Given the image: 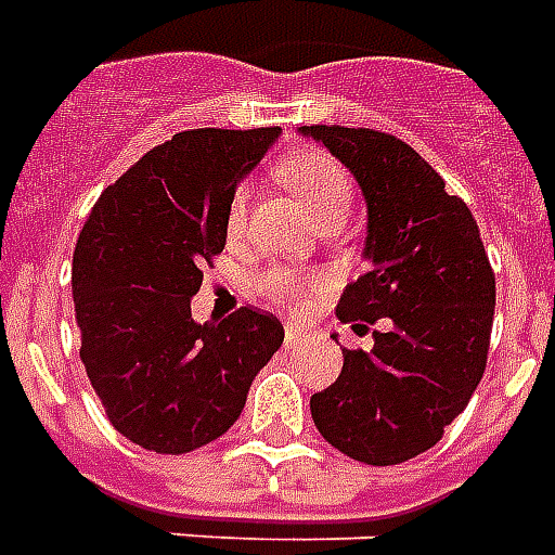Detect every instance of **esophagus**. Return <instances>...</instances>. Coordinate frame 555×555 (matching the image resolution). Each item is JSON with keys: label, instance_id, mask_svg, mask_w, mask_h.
<instances>
[{"label": "esophagus", "instance_id": "esophagus-1", "mask_svg": "<svg viewBox=\"0 0 555 555\" xmlns=\"http://www.w3.org/2000/svg\"><path fill=\"white\" fill-rule=\"evenodd\" d=\"M304 339V327L301 324L295 322H286V327H283V341L286 345H298V341Z\"/></svg>", "mask_w": 555, "mask_h": 555}]
</instances>
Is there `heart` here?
Returning a JSON list of instances; mask_svg holds the SVG:
<instances>
[{
  "instance_id": "heart-1",
  "label": "heart",
  "mask_w": 555,
  "mask_h": 555,
  "mask_svg": "<svg viewBox=\"0 0 555 555\" xmlns=\"http://www.w3.org/2000/svg\"><path fill=\"white\" fill-rule=\"evenodd\" d=\"M278 172L286 186L301 198L315 222H345L353 204V181L333 154L319 152V149H298L283 157ZM245 210H248V202L240 190L228 204V231L236 233L243 228ZM257 289L274 304H298L319 289V281L286 266H272L257 278Z\"/></svg>"
}]
</instances>
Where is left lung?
<instances>
[{"label": "left lung", "mask_w": 555, "mask_h": 555, "mask_svg": "<svg viewBox=\"0 0 555 555\" xmlns=\"http://www.w3.org/2000/svg\"><path fill=\"white\" fill-rule=\"evenodd\" d=\"M360 181L369 204V269L345 286L336 315L372 333L345 351L310 412L327 444L365 465H401L430 451L468 406L486 372L494 272L460 195L412 145L374 128L304 125Z\"/></svg>", "instance_id": "left-lung-1"}]
</instances>
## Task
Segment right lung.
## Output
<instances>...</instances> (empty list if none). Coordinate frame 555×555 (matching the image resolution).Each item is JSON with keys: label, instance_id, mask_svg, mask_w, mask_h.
I'll list each match as a JSON object with an SVG mask.
<instances>
[{"label": "right lung", "instance_id": "add662e5", "mask_svg": "<svg viewBox=\"0 0 555 555\" xmlns=\"http://www.w3.org/2000/svg\"><path fill=\"white\" fill-rule=\"evenodd\" d=\"M281 128H193L145 152L93 204L73 254L81 362L107 418L154 453H190L231 430L281 348L272 312L195 324L190 301L228 236L236 183Z\"/></svg>", "mask_w": 555, "mask_h": 555}]
</instances>
